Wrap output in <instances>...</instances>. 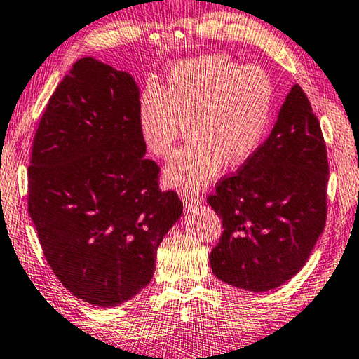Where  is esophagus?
<instances>
[{
  "label": "esophagus",
  "mask_w": 359,
  "mask_h": 359,
  "mask_svg": "<svg viewBox=\"0 0 359 359\" xmlns=\"http://www.w3.org/2000/svg\"><path fill=\"white\" fill-rule=\"evenodd\" d=\"M182 201H184L185 208H195V206L201 203V196L195 194V191H184L182 194Z\"/></svg>",
  "instance_id": "esophagus-1"
}]
</instances>
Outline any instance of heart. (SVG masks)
Returning <instances> with one entry per match:
<instances>
[{
  "label": "heart",
  "instance_id": "obj_1",
  "mask_svg": "<svg viewBox=\"0 0 359 359\" xmlns=\"http://www.w3.org/2000/svg\"><path fill=\"white\" fill-rule=\"evenodd\" d=\"M273 84L264 69L242 67L223 55L182 62L165 89L148 84L140 95L138 125L148 149L169 158L190 122L194 135L175 153L165 182L198 190L259 149L273 110Z\"/></svg>",
  "mask_w": 359,
  "mask_h": 359
}]
</instances>
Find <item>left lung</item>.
Segmentation results:
<instances>
[{
  "mask_svg": "<svg viewBox=\"0 0 359 359\" xmlns=\"http://www.w3.org/2000/svg\"><path fill=\"white\" fill-rule=\"evenodd\" d=\"M327 182L320 123L294 84L265 143L206 198L223 219V234L210 254L218 280L255 292L291 280L324 231Z\"/></svg>",
  "mask_w": 359,
  "mask_h": 359,
  "instance_id": "8db88e82",
  "label": "left lung"
}]
</instances>
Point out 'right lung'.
Listing matches in <instances>:
<instances>
[{
  "label": "right lung",
  "instance_id": "1",
  "mask_svg": "<svg viewBox=\"0 0 359 359\" xmlns=\"http://www.w3.org/2000/svg\"><path fill=\"white\" fill-rule=\"evenodd\" d=\"M140 89L94 58L73 65L40 118L29 165V215L50 269L69 292L118 306L149 285L156 254L182 215L146 159Z\"/></svg>",
  "mask_w": 359,
  "mask_h": 359
}]
</instances>
